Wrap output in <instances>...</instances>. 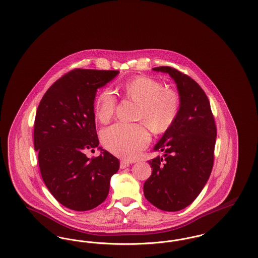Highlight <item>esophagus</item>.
I'll use <instances>...</instances> for the list:
<instances>
[{
	"instance_id": "34e87169",
	"label": "esophagus",
	"mask_w": 258,
	"mask_h": 258,
	"mask_svg": "<svg viewBox=\"0 0 258 258\" xmlns=\"http://www.w3.org/2000/svg\"><path fill=\"white\" fill-rule=\"evenodd\" d=\"M130 164H132V162L128 161V160H121V162H120V168H121V169H124V168L128 167Z\"/></svg>"
}]
</instances>
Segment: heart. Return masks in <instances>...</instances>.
<instances>
[{"mask_svg": "<svg viewBox=\"0 0 258 258\" xmlns=\"http://www.w3.org/2000/svg\"><path fill=\"white\" fill-rule=\"evenodd\" d=\"M125 98L139 103L138 118L147 123L155 133L167 131L175 122L180 110V97L175 90L165 89L159 80L141 76L132 79L122 86ZM117 98L106 89L95 103L96 118L101 123L109 122L115 114ZM101 142L112 154L125 160L137 158L147 146L151 136L141 123H117L104 128Z\"/></svg>", "mask_w": 258, "mask_h": 258, "instance_id": "heart-1", "label": "heart"}]
</instances>
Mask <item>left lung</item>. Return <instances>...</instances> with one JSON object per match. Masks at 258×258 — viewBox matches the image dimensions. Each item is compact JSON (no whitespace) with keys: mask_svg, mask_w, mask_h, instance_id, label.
I'll list each match as a JSON object with an SVG mask.
<instances>
[{"mask_svg":"<svg viewBox=\"0 0 258 258\" xmlns=\"http://www.w3.org/2000/svg\"><path fill=\"white\" fill-rule=\"evenodd\" d=\"M152 70L169 74L181 103L175 122L154 146L163 156L148 161L153 171L144 196L157 208L176 212L191 204L209 180L217 127L208 98L194 79L170 67Z\"/></svg>","mask_w":258,"mask_h":258,"instance_id":"8db88e82","label":"left lung"}]
</instances>
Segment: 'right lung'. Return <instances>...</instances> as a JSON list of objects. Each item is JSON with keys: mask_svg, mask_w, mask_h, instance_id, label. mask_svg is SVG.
Masks as SVG:
<instances>
[{"mask_svg": "<svg viewBox=\"0 0 258 258\" xmlns=\"http://www.w3.org/2000/svg\"><path fill=\"white\" fill-rule=\"evenodd\" d=\"M119 73L74 70L50 87L37 107L34 145L41 177L51 195L71 210L98 207L119 170V160L98 147L94 113L98 89ZM95 147L101 155L90 160L85 153Z\"/></svg>", "mask_w": 258, "mask_h": 258, "instance_id": "obj_1", "label": "right lung"}]
</instances>
